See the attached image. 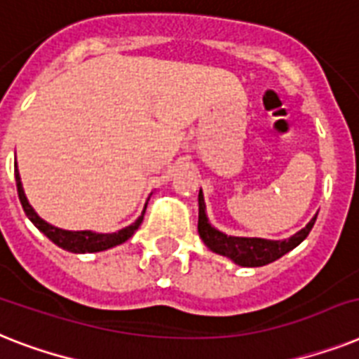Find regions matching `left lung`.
<instances>
[{
    "label": "left lung",
    "instance_id": "obj_1",
    "mask_svg": "<svg viewBox=\"0 0 359 359\" xmlns=\"http://www.w3.org/2000/svg\"><path fill=\"white\" fill-rule=\"evenodd\" d=\"M317 215L313 219L301 229L299 232L285 238V240H264V238H243V236H226L225 232H221L215 226L210 225L208 215H206V205L203 191H199V230L201 240L205 241V245L208 247L212 252L221 256H226L229 260L234 262L236 265L241 267H262L271 262L278 260L284 255H287L290 250L295 249L297 245H301L306 240V236L310 234V230L313 229Z\"/></svg>",
    "mask_w": 359,
    "mask_h": 359
}]
</instances>
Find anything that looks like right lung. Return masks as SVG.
<instances>
[{"label": "right lung", "instance_id": "1", "mask_svg": "<svg viewBox=\"0 0 359 359\" xmlns=\"http://www.w3.org/2000/svg\"><path fill=\"white\" fill-rule=\"evenodd\" d=\"M14 177H16V188H18V197L20 203L23 206V212L27 215L31 223L36 226L42 234H46L49 240L53 241L55 245H58L60 249L69 250V252H75V255H84V252H101V250L112 249L116 245H121L125 241L129 240L130 236L138 230V226L142 225L145 214V205L144 212L140 215L138 219L134 221L133 225L125 226V229L118 230V232H112V234H101V232H94V230H64L58 229V226L51 225L48 221H43L40 215L34 212V208L29 205L27 197H25V191H23L22 179H20L18 168L14 165Z\"/></svg>", "mask_w": 359, "mask_h": 359}]
</instances>
